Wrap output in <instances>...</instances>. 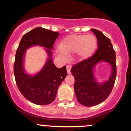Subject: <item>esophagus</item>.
<instances>
[{
    "instance_id": "34e87169",
    "label": "esophagus",
    "mask_w": 131,
    "mask_h": 131,
    "mask_svg": "<svg viewBox=\"0 0 131 131\" xmlns=\"http://www.w3.org/2000/svg\"><path fill=\"white\" fill-rule=\"evenodd\" d=\"M71 68H72V66L71 65H69V64H68V65L67 66V70L68 74H70L71 73V72H70Z\"/></svg>"
}]
</instances>
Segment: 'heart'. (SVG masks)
Listing matches in <instances>:
<instances>
[{
  "label": "heart",
  "instance_id": "obj_1",
  "mask_svg": "<svg viewBox=\"0 0 131 131\" xmlns=\"http://www.w3.org/2000/svg\"><path fill=\"white\" fill-rule=\"evenodd\" d=\"M97 40L94 35H70L61 42L59 54L65 56L66 54L77 52L80 59H86L95 52Z\"/></svg>",
  "mask_w": 131,
  "mask_h": 131
}]
</instances>
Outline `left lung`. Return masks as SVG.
Returning a JSON list of instances; mask_svg holds the SVG:
<instances>
[{"mask_svg":"<svg viewBox=\"0 0 131 131\" xmlns=\"http://www.w3.org/2000/svg\"><path fill=\"white\" fill-rule=\"evenodd\" d=\"M91 30L97 39V50L92 56L77 63L71 69L75 78L74 90L77 101L88 107L99 104L108 97L116 76V54L111 41L99 30ZM100 61L107 62L112 67L111 77L104 83H99L93 73L94 67Z\"/></svg>","mask_w":131,"mask_h":131,"instance_id":"left-lung-1","label":"left lung"}]
</instances>
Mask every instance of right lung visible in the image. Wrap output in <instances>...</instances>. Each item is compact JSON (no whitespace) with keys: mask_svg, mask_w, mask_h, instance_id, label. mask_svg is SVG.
I'll return each instance as SVG.
<instances>
[{"mask_svg":"<svg viewBox=\"0 0 131 131\" xmlns=\"http://www.w3.org/2000/svg\"><path fill=\"white\" fill-rule=\"evenodd\" d=\"M59 33L42 27H36L23 36L16 52L14 74L16 85L23 96L34 104L47 105L52 102L59 85L67 75L65 66L57 68L52 60L53 45ZM34 45L46 48L49 56L44 68L35 76L27 74L23 68L25 50Z\"/></svg>","mask_w":131,"mask_h":131,"instance_id":"obj_1","label":"right lung"}]
</instances>
